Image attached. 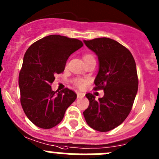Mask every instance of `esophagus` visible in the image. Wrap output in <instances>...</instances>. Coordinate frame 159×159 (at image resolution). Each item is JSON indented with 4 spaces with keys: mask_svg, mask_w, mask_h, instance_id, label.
I'll return each mask as SVG.
<instances>
[{
    "mask_svg": "<svg viewBox=\"0 0 159 159\" xmlns=\"http://www.w3.org/2000/svg\"><path fill=\"white\" fill-rule=\"evenodd\" d=\"M84 96V93L77 92V97H78V98H83Z\"/></svg>",
    "mask_w": 159,
    "mask_h": 159,
    "instance_id": "34e87169",
    "label": "esophagus"
}]
</instances>
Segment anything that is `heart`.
Wrapping results in <instances>:
<instances>
[{
  "label": "heart",
  "mask_w": 159,
  "mask_h": 159,
  "mask_svg": "<svg viewBox=\"0 0 159 159\" xmlns=\"http://www.w3.org/2000/svg\"><path fill=\"white\" fill-rule=\"evenodd\" d=\"M83 59H84V62L87 61L91 60V59H94V56L91 54H85L83 56ZM89 79L88 78H76L73 80V83L77 88L78 89H84L85 88V86L89 84Z\"/></svg>",
  "instance_id": "b5f03b06"
}]
</instances>
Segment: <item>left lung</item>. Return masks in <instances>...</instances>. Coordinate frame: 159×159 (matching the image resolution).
I'll list each match as a JSON object with an SVG mask.
<instances>
[{
	"mask_svg": "<svg viewBox=\"0 0 159 159\" xmlns=\"http://www.w3.org/2000/svg\"><path fill=\"white\" fill-rule=\"evenodd\" d=\"M84 43L98 56L99 69L94 90L103 89L105 94L96 101L92 94H86L89 106L83 115L93 129L111 131L126 119L132 108L139 86L135 61L129 50L111 38H94Z\"/></svg>",
	"mask_w": 159,
	"mask_h": 159,
	"instance_id": "1",
	"label": "left lung"
}]
</instances>
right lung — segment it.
<instances>
[{"mask_svg":"<svg viewBox=\"0 0 159 159\" xmlns=\"http://www.w3.org/2000/svg\"><path fill=\"white\" fill-rule=\"evenodd\" d=\"M83 46L75 38L52 34L28 48L19 74L20 104L25 115L38 127L49 129L62 121L77 94L65 89H51L54 75L64 71L69 56Z\"/></svg>","mask_w":159,"mask_h":159,"instance_id":"add662e5","label":"right lung"}]
</instances>
